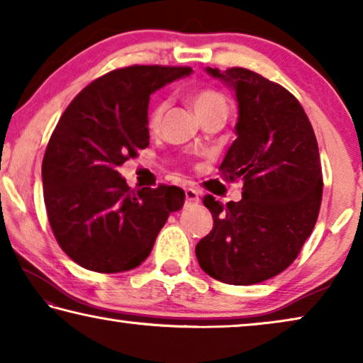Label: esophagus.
Here are the masks:
<instances>
[{"instance_id":"obj_1","label":"esophagus","mask_w":363,"mask_h":363,"mask_svg":"<svg viewBox=\"0 0 363 363\" xmlns=\"http://www.w3.org/2000/svg\"><path fill=\"white\" fill-rule=\"evenodd\" d=\"M185 196H186L188 204H198L199 203V193H198V190H194L193 186L185 188Z\"/></svg>"}]
</instances>
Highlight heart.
<instances>
[{"label": "heart", "mask_w": 363, "mask_h": 363, "mask_svg": "<svg viewBox=\"0 0 363 363\" xmlns=\"http://www.w3.org/2000/svg\"><path fill=\"white\" fill-rule=\"evenodd\" d=\"M190 103L199 119H206L209 116H216V114H228V99L220 91L214 90V88H194L188 94ZM169 108V101L167 99H157L149 106L145 116V124L149 130H155L160 125V121Z\"/></svg>", "instance_id": "heart-1"}]
</instances>
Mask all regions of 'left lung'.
Returning a JSON list of instances; mask_svg holds the SVG:
<instances>
[{"label": "left lung", "instance_id": "obj_1", "mask_svg": "<svg viewBox=\"0 0 363 363\" xmlns=\"http://www.w3.org/2000/svg\"><path fill=\"white\" fill-rule=\"evenodd\" d=\"M208 73L235 90L238 139L220 177L244 185L242 199L225 206L204 196L214 224L196 244V259L219 281L255 285L290 267L313 233L323 199L318 140L286 88L242 67Z\"/></svg>", "mask_w": 363, "mask_h": 363}]
</instances>
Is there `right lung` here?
Returning a JSON list of instances; mask_svg holds the SVG:
<instances>
[{
	"instance_id": "add662e5",
	"label": "right lung",
	"mask_w": 363,
	"mask_h": 363,
	"mask_svg": "<svg viewBox=\"0 0 363 363\" xmlns=\"http://www.w3.org/2000/svg\"><path fill=\"white\" fill-rule=\"evenodd\" d=\"M190 72L116 68L83 88L57 123L42 160L47 218L62 250L83 269L118 273L139 267L170 213L185 203L178 186L130 190L118 167L149 145L150 93Z\"/></svg>"
}]
</instances>
